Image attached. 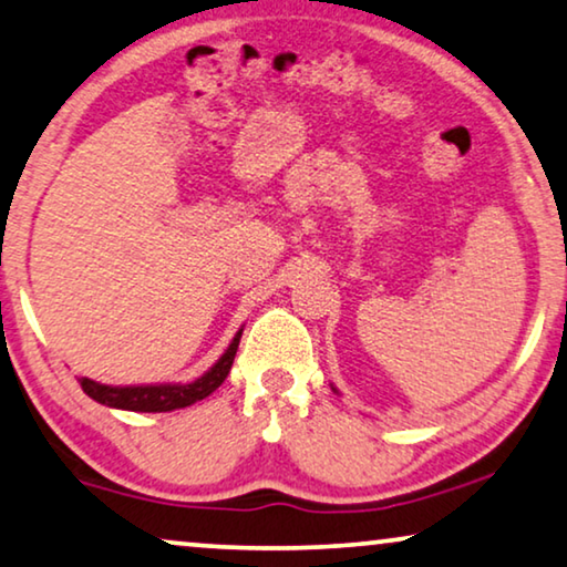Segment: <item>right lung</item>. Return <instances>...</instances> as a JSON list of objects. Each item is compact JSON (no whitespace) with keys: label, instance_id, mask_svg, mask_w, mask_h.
<instances>
[{"label":"right lung","instance_id":"1","mask_svg":"<svg viewBox=\"0 0 567 567\" xmlns=\"http://www.w3.org/2000/svg\"><path fill=\"white\" fill-rule=\"evenodd\" d=\"M244 331V329H241ZM241 331L236 333L226 354L215 362L210 370H207L203 378L195 382H187V385H102V382H94L90 378L79 380V385L92 401L102 405H110V409H123V411H141V413H164L174 409H187L195 401H203L213 393L215 388H220V382L228 378L230 364H234L238 341H241Z\"/></svg>","mask_w":567,"mask_h":567}]
</instances>
